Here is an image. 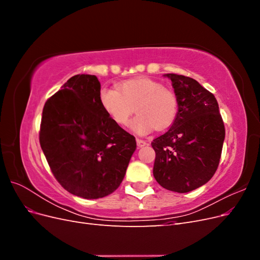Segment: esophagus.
I'll return each mask as SVG.
<instances>
[{
    "mask_svg": "<svg viewBox=\"0 0 260 260\" xmlns=\"http://www.w3.org/2000/svg\"><path fill=\"white\" fill-rule=\"evenodd\" d=\"M137 144H138V147H143L147 144L146 141L144 140H141V139H137Z\"/></svg>",
    "mask_w": 260,
    "mask_h": 260,
    "instance_id": "1",
    "label": "esophagus"
}]
</instances>
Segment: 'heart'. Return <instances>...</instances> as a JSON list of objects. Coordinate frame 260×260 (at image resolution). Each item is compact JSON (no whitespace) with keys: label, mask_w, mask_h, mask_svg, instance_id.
Returning a JSON list of instances; mask_svg holds the SVG:
<instances>
[{"label":"heart","mask_w":260,"mask_h":260,"mask_svg":"<svg viewBox=\"0 0 260 260\" xmlns=\"http://www.w3.org/2000/svg\"><path fill=\"white\" fill-rule=\"evenodd\" d=\"M100 103L111 119L119 125L129 122L138 135H146L153 128L165 130L175 122L179 112L177 94L149 78H137L119 84L118 89L104 86L100 91Z\"/></svg>","instance_id":"b5f03b06"}]
</instances>
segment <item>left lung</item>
<instances>
[{
    "mask_svg": "<svg viewBox=\"0 0 260 260\" xmlns=\"http://www.w3.org/2000/svg\"><path fill=\"white\" fill-rule=\"evenodd\" d=\"M178 96L177 119L153 140V175L166 190L186 193L215 175L221 157L224 124L212 93L194 79L167 74Z\"/></svg>",
    "mask_w": 260,
    "mask_h": 260,
    "instance_id": "1",
    "label": "left lung"
}]
</instances>
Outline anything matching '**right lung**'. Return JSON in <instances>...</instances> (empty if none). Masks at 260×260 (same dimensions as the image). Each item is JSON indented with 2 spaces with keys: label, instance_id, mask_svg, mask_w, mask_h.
<instances>
[{
  "label": "right lung",
  "instance_id": "1",
  "mask_svg": "<svg viewBox=\"0 0 260 260\" xmlns=\"http://www.w3.org/2000/svg\"><path fill=\"white\" fill-rule=\"evenodd\" d=\"M96 76L76 75L45 102L39 140L53 176L66 191L95 200L122 182L136 138L100 103Z\"/></svg>",
  "mask_w": 260,
  "mask_h": 260
}]
</instances>
